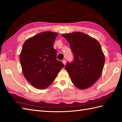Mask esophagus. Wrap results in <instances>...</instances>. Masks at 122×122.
Masks as SVG:
<instances>
[{"label": "esophagus", "instance_id": "obj_1", "mask_svg": "<svg viewBox=\"0 0 122 122\" xmlns=\"http://www.w3.org/2000/svg\"><path fill=\"white\" fill-rule=\"evenodd\" d=\"M62 63H63V64L64 66L66 65V60H62Z\"/></svg>", "mask_w": 122, "mask_h": 122}]
</instances>
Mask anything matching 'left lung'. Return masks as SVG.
Instances as JSON below:
<instances>
[{
    "instance_id": "left-lung-1",
    "label": "left lung",
    "mask_w": 122,
    "mask_h": 122,
    "mask_svg": "<svg viewBox=\"0 0 122 122\" xmlns=\"http://www.w3.org/2000/svg\"><path fill=\"white\" fill-rule=\"evenodd\" d=\"M70 44L74 60L65 67L72 82L80 90L86 89L101 77L105 56L99 42L81 32L62 35Z\"/></svg>"
}]
</instances>
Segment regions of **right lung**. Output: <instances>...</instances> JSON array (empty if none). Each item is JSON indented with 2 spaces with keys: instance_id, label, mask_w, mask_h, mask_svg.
I'll return each mask as SVG.
<instances>
[{
  "instance_id": "right-lung-1",
  "label": "right lung",
  "mask_w": 122,
  "mask_h": 122,
  "mask_svg": "<svg viewBox=\"0 0 122 122\" xmlns=\"http://www.w3.org/2000/svg\"><path fill=\"white\" fill-rule=\"evenodd\" d=\"M58 33L44 31L25 41L19 56L22 71L33 87L43 90L50 85L64 65L56 59L53 43Z\"/></svg>"
}]
</instances>
